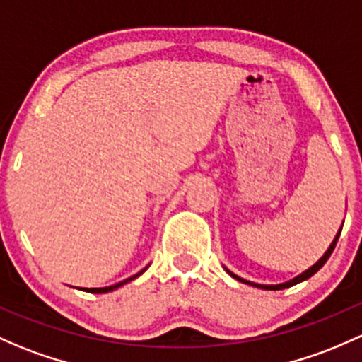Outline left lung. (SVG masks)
<instances>
[{
	"instance_id": "8db88e82",
	"label": "left lung",
	"mask_w": 362,
	"mask_h": 362,
	"mask_svg": "<svg viewBox=\"0 0 362 362\" xmlns=\"http://www.w3.org/2000/svg\"><path fill=\"white\" fill-rule=\"evenodd\" d=\"M341 227H344V226H341ZM340 232H341V229L337 232V235H334V239H333V243H332V245H329V248L325 251V255H322V257L319 258V260L315 262V264L312 265V267L307 269L305 272L298 274V276H296V277H293V279L286 281V283H281V284H258V283H251V281H246V279H243V277L235 276V274H234V272H230L229 269H227V267H223V269H226V271L229 272L230 276L234 277V279L241 281V283H245V284H250V286H255V288H262V290H284V288H290V286H293V284H298V283H302V281L309 279L310 276H314V274L317 272L319 269H321L322 265L326 264V262H328V258L332 257V253H333L334 246H337V241H338V238H340Z\"/></svg>"
}]
</instances>
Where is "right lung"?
<instances>
[{
    "mask_svg": "<svg viewBox=\"0 0 362 362\" xmlns=\"http://www.w3.org/2000/svg\"><path fill=\"white\" fill-rule=\"evenodd\" d=\"M146 269H147V267H146ZM146 269H142V271H140V272H136L135 276L128 277V279H124V281H119V283L112 284V286H105V288H86L85 291H90V293H109V291H114V290H117V288H119V286H123V284L130 283V281L136 279V277H139V276H142V274L146 272Z\"/></svg>",
    "mask_w": 362,
    "mask_h": 362,
    "instance_id": "1",
    "label": "right lung"
}]
</instances>
